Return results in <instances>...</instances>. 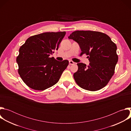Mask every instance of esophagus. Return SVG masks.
<instances>
[{
    "label": "esophagus",
    "mask_w": 131,
    "mask_h": 131,
    "mask_svg": "<svg viewBox=\"0 0 131 131\" xmlns=\"http://www.w3.org/2000/svg\"><path fill=\"white\" fill-rule=\"evenodd\" d=\"M69 65H73L74 64V63L72 61H69Z\"/></svg>",
    "instance_id": "esophagus-1"
}]
</instances>
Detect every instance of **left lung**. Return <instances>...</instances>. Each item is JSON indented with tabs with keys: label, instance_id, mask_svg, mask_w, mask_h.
Masks as SVG:
<instances>
[{
	"label": "left lung",
	"instance_id": "8db88e82",
	"mask_svg": "<svg viewBox=\"0 0 131 131\" xmlns=\"http://www.w3.org/2000/svg\"><path fill=\"white\" fill-rule=\"evenodd\" d=\"M68 38L76 41L85 54L89 65L78 63V69L73 78L81 88L95 91L105 87L115 73L118 60L117 46L106 34L96 31L77 30Z\"/></svg>",
	"mask_w": 131,
	"mask_h": 131
}]
</instances>
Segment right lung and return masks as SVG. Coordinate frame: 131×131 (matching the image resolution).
<instances>
[{
	"instance_id": "right-lung-1",
	"label": "right lung",
	"mask_w": 131,
	"mask_h": 131,
	"mask_svg": "<svg viewBox=\"0 0 131 131\" xmlns=\"http://www.w3.org/2000/svg\"><path fill=\"white\" fill-rule=\"evenodd\" d=\"M65 31L47 32L31 36L19 49L18 72L30 88L43 91L57 83L69 62L49 56L58 50Z\"/></svg>"
}]
</instances>
